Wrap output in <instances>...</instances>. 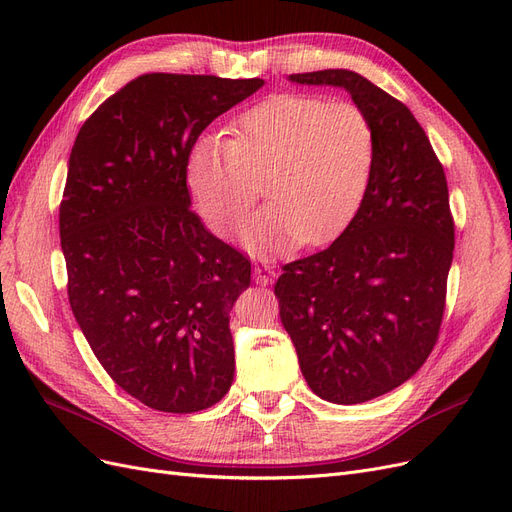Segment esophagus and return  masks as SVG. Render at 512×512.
I'll return each instance as SVG.
<instances>
[{"instance_id":"34e87169","label":"esophagus","mask_w":512,"mask_h":512,"mask_svg":"<svg viewBox=\"0 0 512 512\" xmlns=\"http://www.w3.org/2000/svg\"><path fill=\"white\" fill-rule=\"evenodd\" d=\"M275 269L269 265H254V282L260 286H269L275 282Z\"/></svg>"}]
</instances>
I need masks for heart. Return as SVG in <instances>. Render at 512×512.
Wrapping results in <instances>:
<instances>
[{"label":"heart","instance_id":"1","mask_svg":"<svg viewBox=\"0 0 512 512\" xmlns=\"http://www.w3.org/2000/svg\"><path fill=\"white\" fill-rule=\"evenodd\" d=\"M230 132L198 136L185 166L194 203L218 232L241 222L258 196L254 179L262 177L269 205L239 230L256 254L331 241L359 213L376 166V130L361 106L273 96L245 111Z\"/></svg>","mask_w":512,"mask_h":512}]
</instances>
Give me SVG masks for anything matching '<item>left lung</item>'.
<instances>
[{
	"label": "left lung",
	"mask_w": 512,
	"mask_h": 512,
	"mask_svg": "<svg viewBox=\"0 0 512 512\" xmlns=\"http://www.w3.org/2000/svg\"><path fill=\"white\" fill-rule=\"evenodd\" d=\"M346 89L376 130V166L354 220L327 250L284 265L280 316L307 386L331 404L397 389L438 342L455 224L440 160L410 108L352 70L290 74Z\"/></svg>",
	"instance_id": "left-lung-1"
}]
</instances>
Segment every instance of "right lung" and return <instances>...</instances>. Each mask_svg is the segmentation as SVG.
Returning <instances> with one entry per match:
<instances>
[{"mask_svg":"<svg viewBox=\"0 0 512 512\" xmlns=\"http://www.w3.org/2000/svg\"><path fill=\"white\" fill-rule=\"evenodd\" d=\"M262 79L143 74L76 136L59 207L72 314L96 359L141 404L211 408L235 378L230 309L252 267L190 209L188 153Z\"/></svg>","mask_w":512,"mask_h":512,"instance_id":"1","label":"right lung"}]
</instances>
